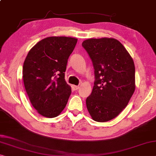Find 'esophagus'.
I'll return each mask as SVG.
<instances>
[{
  "label": "esophagus",
  "instance_id": "esophagus-1",
  "mask_svg": "<svg viewBox=\"0 0 156 156\" xmlns=\"http://www.w3.org/2000/svg\"><path fill=\"white\" fill-rule=\"evenodd\" d=\"M73 90H78L79 88H80V86H75V85H73Z\"/></svg>",
  "mask_w": 156,
  "mask_h": 156
}]
</instances>
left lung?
Masks as SVG:
<instances>
[{
    "label": "left lung",
    "mask_w": 156,
    "mask_h": 156,
    "mask_svg": "<svg viewBox=\"0 0 156 156\" xmlns=\"http://www.w3.org/2000/svg\"><path fill=\"white\" fill-rule=\"evenodd\" d=\"M94 68L95 81L86 98L92 119L107 122L128 105L135 89V68L130 54L114 38L88 39L82 42Z\"/></svg>",
    "instance_id": "1"
}]
</instances>
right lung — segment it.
Wrapping results in <instances>:
<instances>
[{
  "label": "right lung",
  "mask_w": 156,
  "mask_h": 156,
  "mask_svg": "<svg viewBox=\"0 0 156 156\" xmlns=\"http://www.w3.org/2000/svg\"><path fill=\"white\" fill-rule=\"evenodd\" d=\"M77 39L44 38L31 49L23 66L26 91L33 107L47 118L58 116L66 107L71 87L65 80L70 55Z\"/></svg>",
  "instance_id": "add662e5"
}]
</instances>
